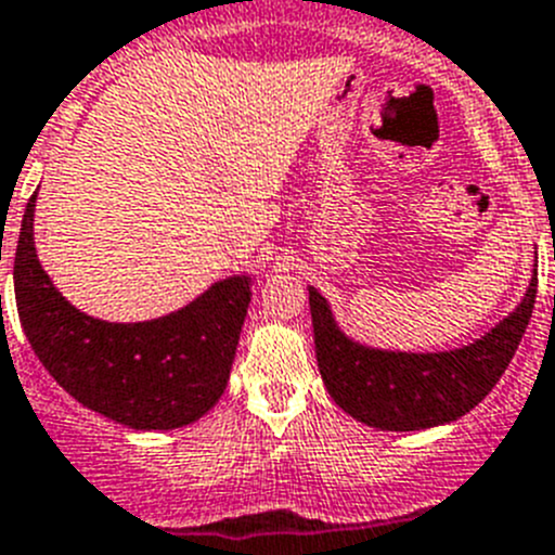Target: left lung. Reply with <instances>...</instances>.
<instances>
[{
  "label": "left lung",
  "mask_w": 555,
  "mask_h": 555,
  "mask_svg": "<svg viewBox=\"0 0 555 555\" xmlns=\"http://www.w3.org/2000/svg\"><path fill=\"white\" fill-rule=\"evenodd\" d=\"M537 268L526 296L508 318L470 346L439 353L382 351L339 332L326 298L309 287L314 353L323 384L343 412L382 431H421L451 423L501 382L531 321Z\"/></svg>",
  "instance_id": "1"
}]
</instances>
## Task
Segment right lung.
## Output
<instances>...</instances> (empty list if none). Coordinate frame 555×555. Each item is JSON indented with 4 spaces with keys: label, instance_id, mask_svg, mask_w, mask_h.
<instances>
[{
    "label": "right lung",
    "instance_id": "1",
    "mask_svg": "<svg viewBox=\"0 0 555 555\" xmlns=\"http://www.w3.org/2000/svg\"><path fill=\"white\" fill-rule=\"evenodd\" d=\"M35 193L16 243V307L35 357L82 406L138 431L196 423L223 396L251 301V279L229 276L177 312L107 323L60 296L38 262Z\"/></svg>",
    "mask_w": 555,
    "mask_h": 555
}]
</instances>
